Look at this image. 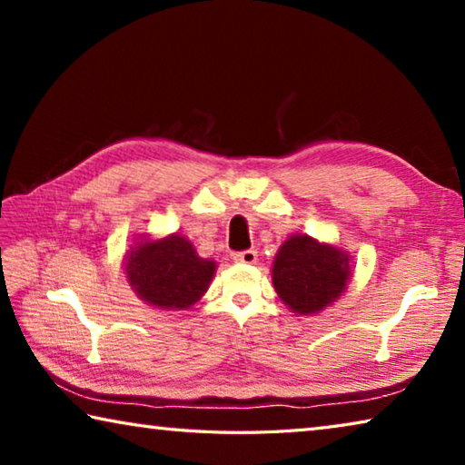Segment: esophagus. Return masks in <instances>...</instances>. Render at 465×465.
I'll use <instances>...</instances> for the list:
<instances>
[{
    "instance_id": "1",
    "label": "esophagus",
    "mask_w": 465,
    "mask_h": 465,
    "mask_svg": "<svg viewBox=\"0 0 465 465\" xmlns=\"http://www.w3.org/2000/svg\"><path fill=\"white\" fill-rule=\"evenodd\" d=\"M233 261L238 264H256L258 261V252L256 250H243L233 254Z\"/></svg>"
}]
</instances>
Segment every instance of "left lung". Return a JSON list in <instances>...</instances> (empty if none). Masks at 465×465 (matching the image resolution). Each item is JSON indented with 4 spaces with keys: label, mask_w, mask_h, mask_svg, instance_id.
Wrapping results in <instances>:
<instances>
[{
    "label": "left lung",
    "mask_w": 465,
    "mask_h": 465,
    "mask_svg": "<svg viewBox=\"0 0 465 465\" xmlns=\"http://www.w3.org/2000/svg\"><path fill=\"white\" fill-rule=\"evenodd\" d=\"M272 287L297 316L330 308L352 279V256L334 243L295 233L281 243L272 261Z\"/></svg>",
    "instance_id": "obj_1"
}]
</instances>
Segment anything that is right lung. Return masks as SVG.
I'll list each match as a JSON object with an SVG mask.
<instances>
[{
  "label": "right lung",
  "instance_id": "add662e5",
  "mask_svg": "<svg viewBox=\"0 0 465 465\" xmlns=\"http://www.w3.org/2000/svg\"><path fill=\"white\" fill-rule=\"evenodd\" d=\"M217 262L196 254L178 232L152 238L139 233L123 256V272L135 295L162 312L191 310L207 293Z\"/></svg>",
  "mask_w": 465,
  "mask_h": 465
}]
</instances>
